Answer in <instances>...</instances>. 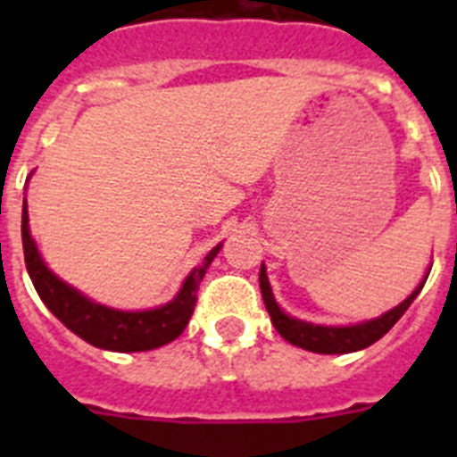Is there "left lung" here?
<instances>
[{
    "mask_svg": "<svg viewBox=\"0 0 457 457\" xmlns=\"http://www.w3.org/2000/svg\"><path fill=\"white\" fill-rule=\"evenodd\" d=\"M428 278V277H426ZM261 293H263L265 309H268L270 318H272V325L281 337L288 343L297 345V348L311 350V353H320V354H345V353H357V350H364L369 345H373L375 341L385 337L395 322L401 320V316L407 311V306L414 302L419 293H421L423 284L417 286V290L407 297L405 302L395 306V309L386 311L385 316L375 318V320L364 322V325H354V327H322V325H311V322L295 320V318H288L284 311L278 309L277 302H274V295L270 290L268 274H265V268H261Z\"/></svg>",
    "mask_w": 457,
    "mask_h": 457,
    "instance_id": "obj_1",
    "label": "left lung"
}]
</instances>
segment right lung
<instances>
[{
    "label": "right lung",
    "instance_id": "add662e5",
    "mask_svg": "<svg viewBox=\"0 0 457 457\" xmlns=\"http://www.w3.org/2000/svg\"><path fill=\"white\" fill-rule=\"evenodd\" d=\"M22 249L31 284L47 309L79 338L112 353H144V350L160 348L164 343L179 338L196 306V290H199L201 278L220 252V247H215L204 258L199 268L192 270L180 293L176 295V300L160 309L130 313V311L107 309V306L87 300L84 295L63 284L62 278H56L46 268L29 236L27 204L22 205Z\"/></svg>",
    "mask_w": 457,
    "mask_h": 457
}]
</instances>
